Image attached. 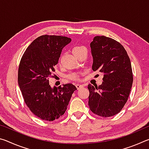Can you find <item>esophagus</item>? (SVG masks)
Masks as SVG:
<instances>
[{"instance_id": "esophagus-1", "label": "esophagus", "mask_w": 149, "mask_h": 149, "mask_svg": "<svg viewBox=\"0 0 149 149\" xmlns=\"http://www.w3.org/2000/svg\"><path fill=\"white\" fill-rule=\"evenodd\" d=\"M75 86H76V87H77V89H79V88H81V87H83V85H81V84H76V85H75Z\"/></svg>"}]
</instances>
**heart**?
Instances as JSON below:
<instances>
[{"label":"heart","instance_id":"1","mask_svg":"<svg viewBox=\"0 0 149 149\" xmlns=\"http://www.w3.org/2000/svg\"><path fill=\"white\" fill-rule=\"evenodd\" d=\"M82 49H85V48L84 47H82V46L75 47H74V49H73V53L75 52L79 51V50H82ZM69 77L70 78V79H73V80H77L78 79H79V75L77 74H73L70 75Z\"/></svg>","mask_w":149,"mask_h":149}]
</instances>
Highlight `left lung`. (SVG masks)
<instances>
[{
	"label": "left lung",
	"instance_id": "1",
	"mask_svg": "<svg viewBox=\"0 0 149 149\" xmlns=\"http://www.w3.org/2000/svg\"><path fill=\"white\" fill-rule=\"evenodd\" d=\"M90 47L93 70L104 74L99 87L88 85L90 110L100 116H113L122 110L132 89L130 59L124 47L110 37L96 36Z\"/></svg>",
	"mask_w": 149,
	"mask_h": 149
}]
</instances>
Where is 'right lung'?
<instances>
[{
  "instance_id": "right-lung-1",
  "label": "right lung",
  "mask_w": 149,
  "mask_h": 149,
  "mask_svg": "<svg viewBox=\"0 0 149 149\" xmlns=\"http://www.w3.org/2000/svg\"><path fill=\"white\" fill-rule=\"evenodd\" d=\"M71 41L66 37L42 35L29 45L20 61L19 89L27 107L41 120L50 122L62 116L77 89L72 84L52 88L49 81L63 48Z\"/></svg>"
}]
</instances>
